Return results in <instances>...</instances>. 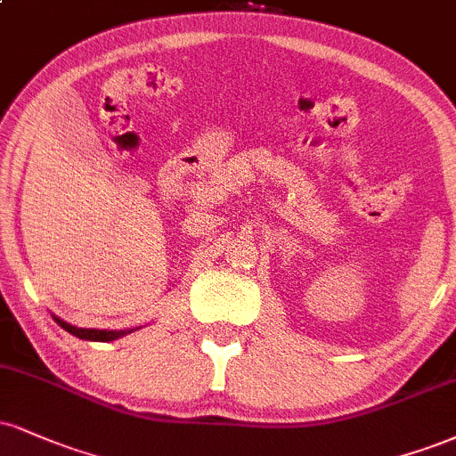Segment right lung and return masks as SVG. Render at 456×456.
I'll return each mask as SVG.
<instances>
[{
	"label": "right lung",
	"mask_w": 456,
	"mask_h": 456,
	"mask_svg": "<svg viewBox=\"0 0 456 456\" xmlns=\"http://www.w3.org/2000/svg\"><path fill=\"white\" fill-rule=\"evenodd\" d=\"M53 318L57 321L59 327H63L65 331L71 333V336H76L80 339H89V342H114V339L127 336V333H134L135 329H138V327H135V329H120V331H110V329H82V327L69 325V322H65L63 318H59L54 314H53Z\"/></svg>",
	"instance_id": "add662e5"
}]
</instances>
